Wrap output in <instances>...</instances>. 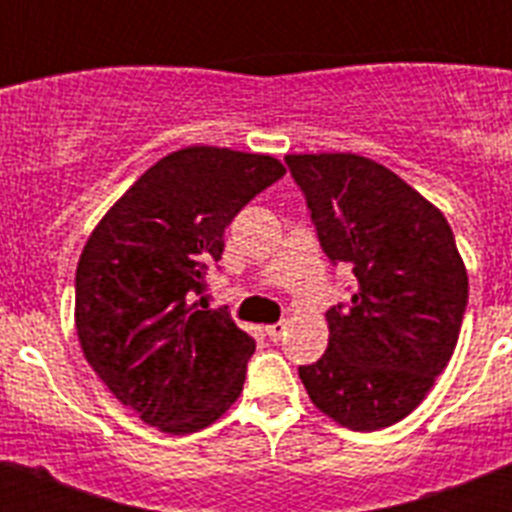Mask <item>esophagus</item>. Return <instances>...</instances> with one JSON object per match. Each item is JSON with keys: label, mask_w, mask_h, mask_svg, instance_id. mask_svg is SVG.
I'll return each mask as SVG.
<instances>
[{"label": "esophagus", "mask_w": 512, "mask_h": 512, "mask_svg": "<svg viewBox=\"0 0 512 512\" xmlns=\"http://www.w3.org/2000/svg\"><path fill=\"white\" fill-rule=\"evenodd\" d=\"M284 330H287V323H284V320H279V323L266 325V336H269L271 341H279V338L284 336Z\"/></svg>", "instance_id": "1"}]
</instances>
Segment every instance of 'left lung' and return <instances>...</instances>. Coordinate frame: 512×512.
<instances>
[{
    "instance_id": "left-lung-1",
    "label": "left lung",
    "mask_w": 512,
    "mask_h": 512,
    "mask_svg": "<svg viewBox=\"0 0 512 512\" xmlns=\"http://www.w3.org/2000/svg\"><path fill=\"white\" fill-rule=\"evenodd\" d=\"M320 246L351 266L356 292L330 307L328 351L300 366L312 405L351 431H379L418 408L446 369L469 279L451 225L395 171L356 153L284 156Z\"/></svg>"
}]
</instances>
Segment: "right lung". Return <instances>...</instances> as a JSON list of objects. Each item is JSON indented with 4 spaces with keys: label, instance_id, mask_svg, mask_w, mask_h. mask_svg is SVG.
<instances>
[{
    "label": "right lung",
    "instance_id": "1",
    "mask_svg": "<svg viewBox=\"0 0 512 512\" xmlns=\"http://www.w3.org/2000/svg\"><path fill=\"white\" fill-rule=\"evenodd\" d=\"M284 171L264 153L174 151L107 210L81 251L74 318L84 359L158 431L207 428L241 395L256 341L225 310H207L202 292L230 220Z\"/></svg>",
    "mask_w": 512,
    "mask_h": 512
}]
</instances>
